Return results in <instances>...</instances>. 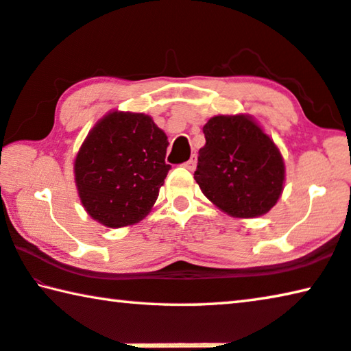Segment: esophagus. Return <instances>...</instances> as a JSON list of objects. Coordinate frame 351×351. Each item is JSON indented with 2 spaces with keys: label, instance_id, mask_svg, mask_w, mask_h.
Segmentation results:
<instances>
[{
  "label": "esophagus",
  "instance_id": "34e87169",
  "mask_svg": "<svg viewBox=\"0 0 351 351\" xmlns=\"http://www.w3.org/2000/svg\"><path fill=\"white\" fill-rule=\"evenodd\" d=\"M196 165H197V158H196V155H191V158L188 160L186 163L183 165V166H185V168H186L188 171H194V169H196Z\"/></svg>",
  "mask_w": 351,
  "mask_h": 351
}]
</instances>
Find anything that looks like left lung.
Instances as JSON below:
<instances>
[{
	"instance_id": "8db88e82",
	"label": "left lung",
	"mask_w": 351,
	"mask_h": 351,
	"mask_svg": "<svg viewBox=\"0 0 351 351\" xmlns=\"http://www.w3.org/2000/svg\"><path fill=\"white\" fill-rule=\"evenodd\" d=\"M194 180L215 206L234 218L265 215L284 188L285 166L273 139L251 116H215L202 128Z\"/></svg>"
}]
</instances>
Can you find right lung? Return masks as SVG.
I'll return each instance as SVG.
<instances>
[{
	"label": "right lung",
	"instance_id": "obj_1",
	"mask_svg": "<svg viewBox=\"0 0 351 351\" xmlns=\"http://www.w3.org/2000/svg\"><path fill=\"white\" fill-rule=\"evenodd\" d=\"M168 136L143 112L111 111L95 123L75 158L78 196L106 228L139 223L157 201L169 165Z\"/></svg>",
	"mask_w": 351,
	"mask_h": 351
}]
</instances>
